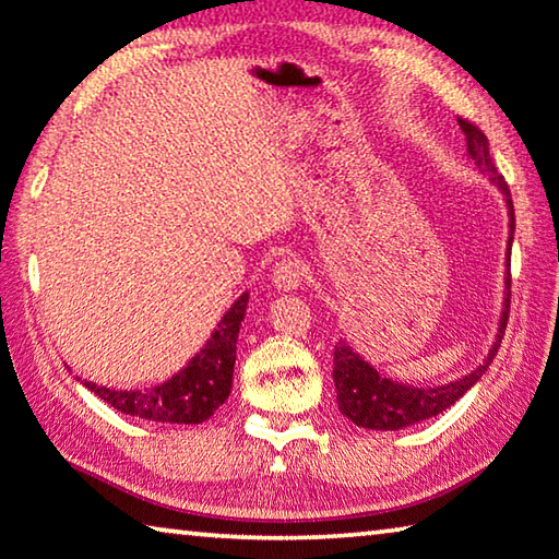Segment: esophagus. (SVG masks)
Segmentation results:
<instances>
[{"instance_id":"obj_1","label":"esophagus","mask_w":559,"mask_h":559,"mask_svg":"<svg viewBox=\"0 0 559 559\" xmlns=\"http://www.w3.org/2000/svg\"><path fill=\"white\" fill-rule=\"evenodd\" d=\"M306 276V265L298 259H281L271 271V281L278 290H296Z\"/></svg>"}]
</instances>
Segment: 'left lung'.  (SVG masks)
<instances>
[{"mask_svg":"<svg viewBox=\"0 0 559 559\" xmlns=\"http://www.w3.org/2000/svg\"><path fill=\"white\" fill-rule=\"evenodd\" d=\"M457 123L460 129H463L465 141H467V156H471L475 166L480 168L483 174L490 176V181L504 193V201H508V216H510V248H512V234H515V209H512L510 186L502 179V174H498V166H495L490 156V141H487L483 131L467 119H457ZM504 286H508V294H504L500 331L490 353H487L485 362L483 366H477L473 373H467L460 380H453V383L448 385L415 388V385L397 383V380H391L383 373H378V370L370 366L368 360H362L348 343L341 341L335 345L333 383H335V393H338L335 395L338 397V407L345 418L356 423L358 428H368V430H403L407 425H415L425 418H432V415H440L442 411H448L457 397H463L467 391H471L477 380L483 378L492 358L498 356V348L502 343L504 328H508V318H510V271H508V278H504Z\"/></svg>","mask_w":559,"mask_h":559,"instance_id":"obj_1","label":"left lung"}]
</instances>
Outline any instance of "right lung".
I'll use <instances>...</instances> for the list:
<instances>
[{
  "label": "right lung",
  "instance_id": "right-lung-1",
  "mask_svg": "<svg viewBox=\"0 0 559 559\" xmlns=\"http://www.w3.org/2000/svg\"><path fill=\"white\" fill-rule=\"evenodd\" d=\"M248 294H243L228 308L226 316L211 338L179 373L154 385L152 391H114V388L96 385L84 380V385L104 403L117 407L123 415H134L141 420L154 423H183L199 425L209 420L218 405L231 395L234 362L238 328L246 316Z\"/></svg>",
  "mask_w": 559,
  "mask_h": 559
}]
</instances>
